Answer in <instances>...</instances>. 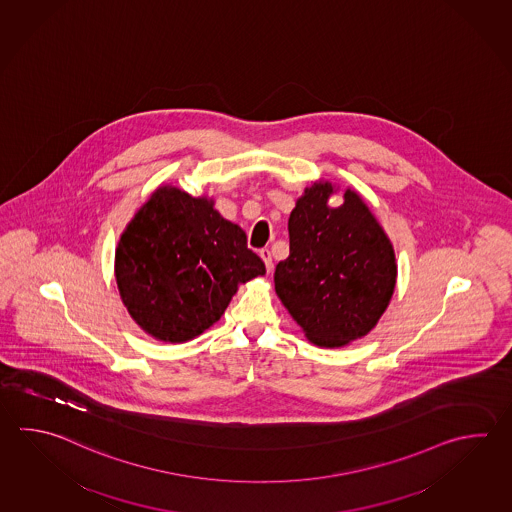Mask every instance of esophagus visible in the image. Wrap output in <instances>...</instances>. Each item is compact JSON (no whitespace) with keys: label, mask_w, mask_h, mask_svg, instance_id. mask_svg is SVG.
<instances>
[{"label":"esophagus","mask_w":512,"mask_h":512,"mask_svg":"<svg viewBox=\"0 0 512 512\" xmlns=\"http://www.w3.org/2000/svg\"><path fill=\"white\" fill-rule=\"evenodd\" d=\"M259 255H261L262 261H264V264H266V270H268V273L272 272L273 261L272 253H270V250H261L259 251Z\"/></svg>","instance_id":"1"}]
</instances>
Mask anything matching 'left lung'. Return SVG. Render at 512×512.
<instances>
[{
	"label": "left lung",
	"mask_w": 512,
	"mask_h": 512,
	"mask_svg": "<svg viewBox=\"0 0 512 512\" xmlns=\"http://www.w3.org/2000/svg\"><path fill=\"white\" fill-rule=\"evenodd\" d=\"M330 180H315L288 219L290 255L275 266V293L306 339L341 348L370 334L394 295L397 262L383 226L352 188L332 208Z\"/></svg>",
	"instance_id": "8db88e82"
}]
</instances>
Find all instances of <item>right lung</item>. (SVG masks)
Returning <instances> with one entry per match:
<instances>
[{
    "mask_svg": "<svg viewBox=\"0 0 512 512\" xmlns=\"http://www.w3.org/2000/svg\"><path fill=\"white\" fill-rule=\"evenodd\" d=\"M246 233L209 197L158 186L120 235L115 279L127 313L162 343H186L219 321L240 284L264 275Z\"/></svg>",
    "mask_w": 512,
    "mask_h": 512,
    "instance_id": "obj_1",
    "label": "right lung"
}]
</instances>
